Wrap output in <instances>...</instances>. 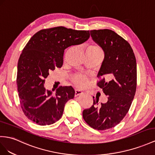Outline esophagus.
Listing matches in <instances>:
<instances>
[{"instance_id":"1","label":"esophagus","mask_w":155,"mask_h":155,"mask_svg":"<svg viewBox=\"0 0 155 155\" xmlns=\"http://www.w3.org/2000/svg\"><path fill=\"white\" fill-rule=\"evenodd\" d=\"M81 94H82V91L75 89V94H74L75 96H79V95H81Z\"/></svg>"}]
</instances>
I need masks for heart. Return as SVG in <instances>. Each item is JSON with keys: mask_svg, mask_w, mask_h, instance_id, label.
Instances as JSON below:
<instances>
[{"mask_svg": "<svg viewBox=\"0 0 155 155\" xmlns=\"http://www.w3.org/2000/svg\"><path fill=\"white\" fill-rule=\"evenodd\" d=\"M87 53L95 54H103V50H101L100 46L97 45H94L89 46ZM71 81L78 88H82L86 86L87 82H88V77L84 74H75L71 77Z\"/></svg>", "mask_w": 155, "mask_h": 155, "instance_id": "heart-1", "label": "heart"}]
</instances>
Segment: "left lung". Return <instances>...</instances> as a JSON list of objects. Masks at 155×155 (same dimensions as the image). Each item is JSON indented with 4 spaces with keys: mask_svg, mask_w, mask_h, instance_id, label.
Masks as SVG:
<instances>
[{
    "mask_svg": "<svg viewBox=\"0 0 155 155\" xmlns=\"http://www.w3.org/2000/svg\"><path fill=\"white\" fill-rule=\"evenodd\" d=\"M90 34L105 54L97 86L108 100L98 107V99L93 97V105L83 110L82 117L94 129L105 130L119 124L130 109L137 86L136 59L128 41L114 31L91 30Z\"/></svg>",
    "mask_w": 155,
    "mask_h": 155,
    "instance_id": "obj_1",
    "label": "left lung"
}]
</instances>
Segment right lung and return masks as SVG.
<instances>
[{
	"label": "right lung",
	"mask_w": 155,
	"mask_h": 155,
	"mask_svg": "<svg viewBox=\"0 0 155 155\" xmlns=\"http://www.w3.org/2000/svg\"><path fill=\"white\" fill-rule=\"evenodd\" d=\"M90 35L89 31L59 26L38 31L27 43L18 60L16 83L21 107L30 120L46 126L61 118L75 92L71 86H59L54 94L44 87L45 78L62 67L67 48L84 42Z\"/></svg>",
	"instance_id": "1"
}]
</instances>
